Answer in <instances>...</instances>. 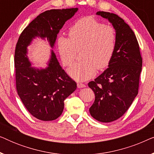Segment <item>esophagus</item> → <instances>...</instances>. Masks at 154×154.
Masks as SVG:
<instances>
[{"instance_id":"1","label":"esophagus","mask_w":154,"mask_h":154,"mask_svg":"<svg viewBox=\"0 0 154 154\" xmlns=\"http://www.w3.org/2000/svg\"><path fill=\"white\" fill-rule=\"evenodd\" d=\"M77 86H78V88H85V84L81 83H78Z\"/></svg>"}]
</instances>
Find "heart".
<instances>
[{"label":"heart","instance_id":"1","mask_svg":"<svg viewBox=\"0 0 154 154\" xmlns=\"http://www.w3.org/2000/svg\"><path fill=\"white\" fill-rule=\"evenodd\" d=\"M69 38L57 40L59 54L63 64L71 66L79 50L82 61L73 65L69 73L77 81L93 77L97 69L104 70L110 64L116 45V32L113 26L104 25L93 17L78 20L70 27Z\"/></svg>","mask_w":154,"mask_h":154}]
</instances>
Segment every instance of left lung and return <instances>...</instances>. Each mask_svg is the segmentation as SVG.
Returning <instances> with one entry per match:
<instances>
[{"mask_svg": "<svg viewBox=\"0 0 154 154\" xmlns=\"http://www.w3.org/2000/svg\"><path fill=\"white\" fill-rule=\"evenodd\" d=\"M116 32V45L112 60L102 74L88 83L95 100L90 113L97 121L109 123L121 118L138 94L142 58L133 31L117 14L99 11Z\"/></svg>", "mask_w": 154, "mask_h": 154, "instance_id": "obj_1", "label": "left lung"}]
</instances>
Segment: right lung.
I'll return each instance as SVG.
<instances>
[{"label":"right lung","instance_id":"right-lung-1","mask_svg":"<svg viewBox=\"0 0 154 154\" xmlns=\"http://www.w3.org/2000/svg\"><path fill=\"white\" fill-rule=\"evenodd\" d=\"M77 10L53 9L42 12L23 30L17 43L14 68L17 93L29 112L41 121H53L60 116L64 101L77 85L61 67L52 50L48 66L38 69L31 66L26 48L35 37L47 39L53 48L59 31Z\"/></svg>","mask_w":154,"mask_h":154}]
</instances>
